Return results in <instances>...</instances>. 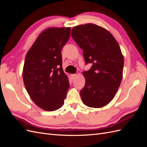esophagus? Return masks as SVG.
<instances>
[{
	"label": "esophagus",
	"mask_w": 147,
	"mask_h": 147,
	"mask_svg": "<svg viewBox=\"0 0 147 147\" xmlns=\"http://www.w3.org/2000/svg\"><path fill=\"white\" fill-rule=\"evenodd\" d=\"M77 76V74H72V78H75V77Z\"/></svg>",
	"instance_id": "obj_1"
}]
</instances>
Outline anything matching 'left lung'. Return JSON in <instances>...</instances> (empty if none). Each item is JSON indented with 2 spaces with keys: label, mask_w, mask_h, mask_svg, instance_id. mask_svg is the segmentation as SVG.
<instances>
[{
  "label": "left lung",
  "mask_w": 147,
  "mask_h": 147,
  "mask_svg": "<svg viewBox=\"0 0 147 147\" xmlns=\"http://www.w3.org/2000/svg\"><path fill=\"white\" fill-rule=\"evenodd\" d=\"M71 36L83 50L85 63L92 64L82 73V102L90 107H103L113 99L122 80L124 57L119 44L108 30L92 23L75 26Z\"/></svg>",
  "instance_id": "8db88e82"
}]
</instances>
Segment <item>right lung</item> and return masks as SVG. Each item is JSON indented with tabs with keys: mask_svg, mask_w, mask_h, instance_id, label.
Listing matches in <instances>:
<instances>
[{
	"mask_svg": "<svg viewBox=\"0 0 147 147\" xmlns=\"http://www.w3.org/2000/svg\"><path fill=\"white\" fill-rule=\"evenodd\" d=\"M70 28H49L39 34L26 56L23 70L25 88L38 107L52 112L64 103L69 88L62 67L61 50L68 41Z\"/></svg>",
	"mask_w": 147,
	"mask_h": 147,
	"instance_id": "1",
	"label": "right lung"
}]
</instances>
